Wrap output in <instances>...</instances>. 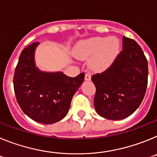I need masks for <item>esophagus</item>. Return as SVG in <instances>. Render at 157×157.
I'll list each match as a JSON object with an SVG mask.
<instances>
[{"instance_id":"34e87169","label":"esophagus","mask_w":157,"mask_h":157,"mask_svg":"<svg viewBox=\"0 0 157 157\" xmlns=\"http://www.w3.org/2000/svg\"><path fill=\"white\" fill-rule=\"evenodd\" d=\"M91 77H92L91 73H87L86 74H85V77H84V79H85L86 80H91Z\"/></svg>"}]
</instances>
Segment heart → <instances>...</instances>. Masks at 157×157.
Here are the masks:
<instances>
[{
    "mask_svg": "<svg viewBox=\"0 0 157 157\" xmlns=\"http://www.w3.org/2000/svg\"><path fill=\"white\" fill-rule=\"evenodd\" d=\"M119 48L115 38L95 37L84 40L75 46L73 54L78 59H87L94 56L89 62L91 69L102 71L112 62Z\"/></svg>",
    "mask_w": 157,
    "mask_h": 157,
    "instance_id": "heart-1",
    "label": "heart"
}]
</instances>
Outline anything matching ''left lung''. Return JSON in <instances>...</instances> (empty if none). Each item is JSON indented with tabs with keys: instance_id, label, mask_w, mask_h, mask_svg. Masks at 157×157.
Masks as SVG:
<instances>
[{
	"instance_id": "left-lung-1",
	"label": "left lung",
	"mask_w": 157,
	"mask_h": 157,
	"mask_svg": "<svg viewBox=\"0 0 157 157\" xmlns=\"http://www.w3.org/2000/svg\"><path fill=\"white\" fill-rule=\"evenodd\" d=\"M148 61L136 41L122 37V50L111 65L92 77L94 106L103 118L120 120L138 108L148 85Z\"/></svg>"
}]
</instances>
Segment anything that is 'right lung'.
<instances>
[{"instance_id":"right-lung-1","label":"right lung","mask_w":157,"mask_h":157,"mask_svg":"<svg viewBox=\"0 0 157 157\" xmlns=\"http://www.w3.org/2000/svg\"><path fill=\"white\" fill-rule=\"evenodd\" d=\"M39 42L23 50L15 69L13 86L17 103L24 114L35 122L52 124L68 114L71 100L84 79L63 73H45L35 68L34 53Z\"/></svg>"}]
</instances>
